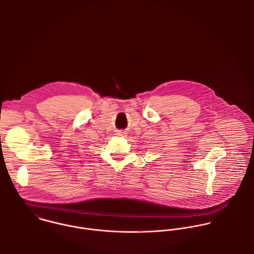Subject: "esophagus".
I'll list each match as a JSON object with an SVG mask.
<instances>
[{
	"label": "esophagus",
	"mask_w": 254,
	"mask_h": 254,
	"mask_svg": "<svg viewBox=\"0 0 254 254\" xmlns=\"http://www.w3.org/2000/svg\"><path fill=\"white\" fill-rule=\"evenodd\" d=\"M116 135H118V136H123V135H124V134H123V133H122V132H118V133H117V134H116Z\"/></svg>",
	"instance_id": "34e87169"
}]
</instances>
